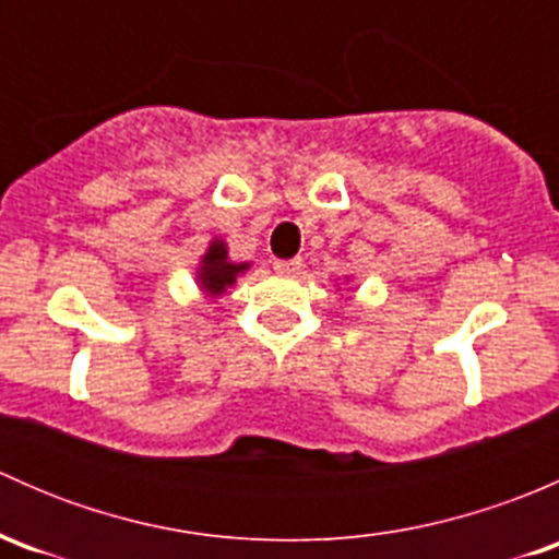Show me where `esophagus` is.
<instances>
[{
  "label": "esophagus",
  "instance_id": "1",
  "mask_svg": "<svg viewBox=\"0 0 559 559\" xmlns=\"http://www.w3.org/2000/svg\"><path fill=\"white\" fill-rule=\"evenodd\" d=\"M300 267H302L300 259H275L273 262V270L281 275H295L300 273Z\"/></svg>",
  "mask_w": 559,
  "mask_h": 559
}]
</instances>
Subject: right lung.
Returning a JSON list of instances; mask_svg holds the SVG:
<instances>
[{
	"mask_svg": "<svg viewBox=\"0 0 559 559\" xmlns=\"http://www.w3.org/2000/svg\"><path fill=\"white\" fill-rule=\"evenodd\" d=\"M251 267L248 262H233L224 240H211L207 251L202 253L200 267H197V284L207 297H222L229 286L238 281L240 273Z\"/></svg>",
	"mask_w": 559,
	"mask_h": 559,
	"instance_id": "obj_1",
	"label": "right lung"
}]
</instances>
